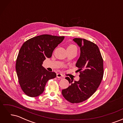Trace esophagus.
Masks as SVG:
<instances>
[{
	"mask_svg": "<svg viewBox=\"0 0 123 123\" xmlns=\"http://www.w3.org/2000/svg\"><path fill=\"white\" fill-rule=\"evenodd\" d=\"M56 77L57 78H62V77H64V76H63L61 73H57L56 74Z\"/></svg>",
	"mask_w": 123,
	"mask_h": 123,
	"instance_id": "obj_1",
	"label": "esophagus"
}]
</instances>
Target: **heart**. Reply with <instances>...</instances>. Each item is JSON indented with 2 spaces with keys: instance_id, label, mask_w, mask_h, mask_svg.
Segmentation results:
<instances>
[{
  "instance_id": "b5f03b06",
  "label": "heart",
  "mask_w": 123,
  "mask_h": 123,
  "mask_svg": "<svg viewBox=\"0 0 123 123\" xmlns=\"http://www.w3.org/2000/svg\"><path fill=\"white\" fill-rule=\"evenodd\" d=\"M69 47H74V45H72V44H71V45H70Z\"/></svg>"
}]
</instances>
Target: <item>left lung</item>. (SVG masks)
<instances>
[{"mask_svg":"<svg viewBox=\"0 0 123 123\" xmlns=\"http://www.w3.org/2000/svg\"><path fill=\"white\" fill-rule=\"evenodd\" d=\"M73 40L80 50L76 64L80 73V80L73 82L69 77H66L71 85L63 89L62 94L68 102L79 103L88 99L98 88L104 75L103 59L94 43L84 38H75Z\"/></svg>","mask_w":123,"mask_h":123,"instance_id":"left-lung-1","label":"left lung"}]
</instances>
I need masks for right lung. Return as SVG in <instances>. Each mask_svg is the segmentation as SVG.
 <instances>
[{
  "label": "right lung",
  "mask_w": 123,
  "mask_h": 123,
  "mask_svg": "<svg viewBox=\"0 0 123 123\" xmlns=\"http://www.w3.org/2000/svg\"><path fill=\"white\" fill-rule=\"evenodd\" d=\"M64 36L48 34L37 36L25 42L19 50L16 70L22 90L30 97H36L44 91L47 81L56 74L42 66L46 58H50Z\"/></svg>",
  "instance_id": "1"
}]
</instances>
